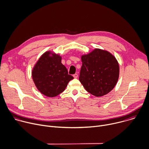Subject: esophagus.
Listing matches in <instances>:
<instances>
[{
    "mask_svg": "<svg viewBox=\"0 0 149 149\" xmlns=\"http://www.w3.org/2000/svg\"><path fill=\"white\" fill-rule=\"evenodd\" d=\"M73 76L74 78L76 79V78H77V77H78V74H73Z\"/></svg>",
    "mask_w": 149,
    "mask_h": 149,
    "instance_id": "esophagus-1",
    "label": "esophagus"
}]
</instances>
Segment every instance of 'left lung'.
<instances>
[{
	"label": "left lung",
	"mask_w": 149,
	"mask_h": 149,
	"mask_svg": "<svg viewBox=\"0 0 149 149\" xmlns=\"http://www.w3.org/2000/svg\"><path fill=\"white\" fill-rule=\"evenodd\" d=\"M79 80L87 92L96 97L108 94L119 77V65L109 52L95 49L81 56Z\"/></svg>",
	"instance_id": "obj_1"
}]
</instances>
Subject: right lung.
I'll list each match as a JSON object with an SVG mask.
<instances>
[{"label":"right lung","instance_id":"1","mask_svg":"<svg viewBox=\"0 0 149 149\" xmlns=\"http://www.w3.org/2000/svg\"><path fill=\"white\" fill-rule=\"evenodd\" d=\"M62 56L52 50L45 52L34 65L32 76L38 90L53 97L62 93L73 77L61 63Z\"/></svg>","mask_w":149,"mask_h":149}]
</instances>
